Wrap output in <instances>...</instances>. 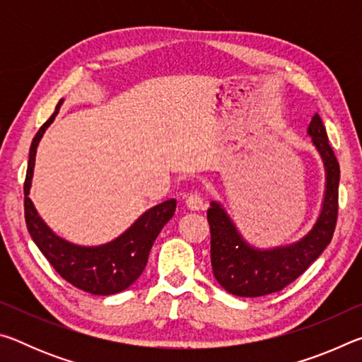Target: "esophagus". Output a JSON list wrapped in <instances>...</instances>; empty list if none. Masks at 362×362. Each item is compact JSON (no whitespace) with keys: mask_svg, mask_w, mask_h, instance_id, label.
I'll list each match as a JSON object with an SVG mask.
<instances>
[{"mask_svg":"<svg viewBox=\"0 0 362 362\" xmlns=\"http://www.w3.org/2000/svg\"><path fill=\"white\" fill-rule=\"evenodd\" d=\"M185 206L188 211L192 212H199V211H204L206 209V203L203 201V198H201L199 194H188L185 198Z\"/></svg>","mask_w":362,"mask_h":362,"instance_id":"esophagus-1","label":"esophagus"}]
</instances>
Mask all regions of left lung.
<instances>
[{"instance_id":"obj_1","label":"left lung","mask_w":362,"mask_h":362,"mask_svg":"<svg viewBox=\"0 0 362 362\" xmlns=\"http://www.w3.org/2000/svg\"><path fill=\"white\" fill-rule=\"evenodd\" d=\"M308 136L322 159L326 188L320 216L303 238L287 246L255 247L244 240L222 204L212 201L207 209L214 276L233 296L262 297L284 289L306 272L332 241L339 212L340 166L317 113L311 118Z\"/></svg>"}]
</instances>
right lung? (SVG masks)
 <instances>
[{
  "label": "right lung",
  "mask_w": 362,
  "mask_h": 362,
  "mask_svg": "<svg viewBox=\"0 0 362 362\" xmlns=\"http://www.w3.org/2000/svg\"><path fill=\"white\" fill-rule=\"evenodd\" d=\"M62 102H59L56 112L40 127L30 146L27 177L23 185L27 228L42 255L65 281L94 296H112L127 289L144 273L153 243L163 226L174 216L175 199H168L161 204L153 206L116 240L100 246H78L57 236L41 218L28 194L32 188L35 158L40 140L56 119Z\"/></svg>",
  "instance_id": "obj_1"
}]
</instances>
